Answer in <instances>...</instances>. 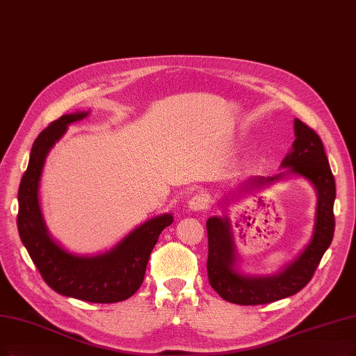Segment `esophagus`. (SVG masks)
<instances>
[{"label": "esophagus", "instance_id": "obj_1", "mask_svg": "<svg viewBox=\"0 0 356 356\" xmlns=\"http://www.w3.org/2000/svg\"><path fill=\"white\" fill-rule=\"evenodd\" d=\"M207 206H209V200L204 194H195L190 198L188 202V207L194 211H203L207 209Z\"/></svg>", "mask_w": 356, "mask_h": 356}]
</instances>
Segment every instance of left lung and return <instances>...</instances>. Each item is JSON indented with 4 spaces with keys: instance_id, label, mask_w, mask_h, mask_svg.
Listing matches in <instances>:
<instances>
[{
    "instance_id": "obj_1",
    "label": "left lung",
    "mask_w": 356,
    "mask_h": 356,
    "mask_svg": "<svg viewBox=\"0 0 356 356\" xmlns=\"http://www.w3.org/2000/svg\"><path fill=\"white\" fill-rule=\"evenodd\" d=\"M295 141L292 152L282 162L291 172L305 177L314 184L318 194L314 236L308 247L293 263L276 276L252 277L238 273L234 268L235 248L229 231V222L218 216L206 222L209 254L207 276L210 286L225 301L238 305H261L275 302L300 292L312 279L323 254L330 247L334 234L333 204L336 184L329 159L320 136L301 120H295ZM272 178H251L248 186L260 187L273 182Z\"/></svg>"
}]
</instances>
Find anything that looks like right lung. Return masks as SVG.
<instances>
[{
  "label": "right lung",
  "instance_id": "obj_1",
  "mask_svg": "<svg viewBox=\"0 0 356 356\" xmlns=\"http://www.w3.org/2000/svg\"><path fill=\"white\" fill-rule=\"evenodd\" d=\"M86 115L88 112L67 113L52 121L35 140L19 187L17 227L23 245L51 289L81 301L112 304L133 296L141 286L150 252L174 218L162 215L150 219L136 227L115 248L95 257L70 254L48 235L38 202L42 168L67 125Z\"/></svg>",
  "mask_w": 356,
  "mask_h": 356
}]
</instances>
